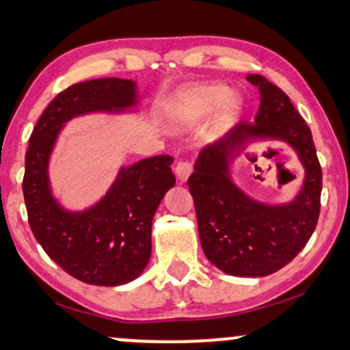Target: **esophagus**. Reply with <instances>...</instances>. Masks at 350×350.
<instances>
[{"label":"esophagus","instance_id":"esophagus-1","mask_svg":"<svg viewBox=\"0 0 350 350\" xmlns=\"http://www.w3.org/2000/svg\"><path fill=\"white\" fill-rule=\"evenodd\" d=\"M193 165L190 161H179L178 166H176V174H178V179L180 183L187 180V178L192 174Z\"/></svg>","mask_w":350,"mask_h":350}]
</instances>
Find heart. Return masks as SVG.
I'll return each instance as SVG.
<instances>
[{"instance_id":"b5f03b06","label":"heart","mask_w":350,"mask_h":350,"mask_svg":"<svg viewBox=\"0 0 350 350\" xmlns=\"http://www.w3.org/2000/svg\"><path fill=\"white\" fill-rule=\"evenodd\" d=\"M223 107V118H234L241 111V100L231 96V90L219 83L211 85H192L184 88L174 96L170 105V118L178 126H190L211 116Z\"/></svg>"}]
</instances>
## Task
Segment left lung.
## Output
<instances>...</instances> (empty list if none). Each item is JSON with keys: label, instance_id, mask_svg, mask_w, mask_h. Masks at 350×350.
Returning <instances> with one entry per match:
<instances>
[{"label": "left lung", "instance_id": "obj_1", "mask_svg": "<svg viewBox=\"0 0 350 350\" xmlns=\"http://www.w3.org/2000/svg\"><path fill=\"white\" fill-rule=\"evenodd\" d=\"M258 88L255 122L237 124L224 139L198 154L187 180L206 258L232 276H268L304 249L320 216L321 166L312 132L289 96L260 74L247 76ZM280 138L293 144L306 167L304 187L287 206H263L247 198L228 178V160L247 139Z\"/></svg>", "mask_w": 350, "mask_h": 350}]
</instances>
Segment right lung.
<instances>
[{
  "instance_id": "1",
  "label": "right lung",
  "mask_w": 350,
  "mask_h": 350,
  "mask_svg": "<svg viewBox=\"0 0 350 350\" xmlns=\"http://www.w3.org/2000/svg\"><path fill=\"white\" fill-rule=\"evenodd\" d=\"M135 105V85L126 79H95L59 92L30 135L22 180L29 224L53 262L76 280L121 286L135 280L152 254V221L174 185L172 157L158 154L122 167L101 200L81 213L57 205L48 184V160L61 127L94 111H122Z\"/></svg>"
}]
</instances>
